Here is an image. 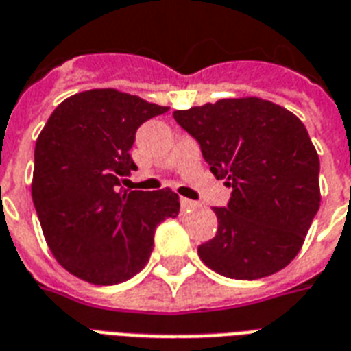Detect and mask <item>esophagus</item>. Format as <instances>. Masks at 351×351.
<instances>
[{
  "mask_svg": "<svg viewBox=\"0 0 351 351\" xmlns=\"http://www.w3.org/2000/svg\"><path fill=\"white\" fill-rule=\"evenodd\" d=\"M180 206H182V210H191V208H197V202H195V200H189V199H184V197H182L180 199Z\"/></svg>",
  "mask_w": 351,
  "mask_h": 351,
  "instance_id": "obj_1",
  "label": "esophagus"
}]
</instances>
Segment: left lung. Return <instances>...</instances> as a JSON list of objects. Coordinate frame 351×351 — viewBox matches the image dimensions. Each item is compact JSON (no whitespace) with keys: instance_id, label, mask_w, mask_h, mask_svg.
Segmentation results:
<instances>
[{"instance_id":"obj_1","label":"left lung","mask_w":351,"mask_h":351,"mask_svg":"<svg viewBox=\"0 0 351 351\" xmlns=\"http://www.w3.org/2000/svg\"><path fill=\"white\" fill-rule=\"evenodd\" d=\"M173 117L232 187L228 204L213 208L217 234L200 245V259L235 280L282 271L300 252L320 206V162L304 123L258 97L221 99Z\"/></svg>"}]
</instances>
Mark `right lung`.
I'll return each mask as SVG.
<instances>
[{
  "mask_svg": "<svg viewBox=\"0 0 351 351\" xmlns=\"http://www.w3.org/2000/svg\"><path fill=\"white\" fill-rule=\"evenodd\" d=\"M167 106L117 90H88L60 103L34 147L33 202L51 252L97 285L127 282L151 258L154 230L180 211L178 195L127 191L136 130Z\"/></svg>",
  "mask_w": 351,
  "mask_h": 351,
  "instance_id": "add662e5",
  "label": "right lung"
}]
</instances>
